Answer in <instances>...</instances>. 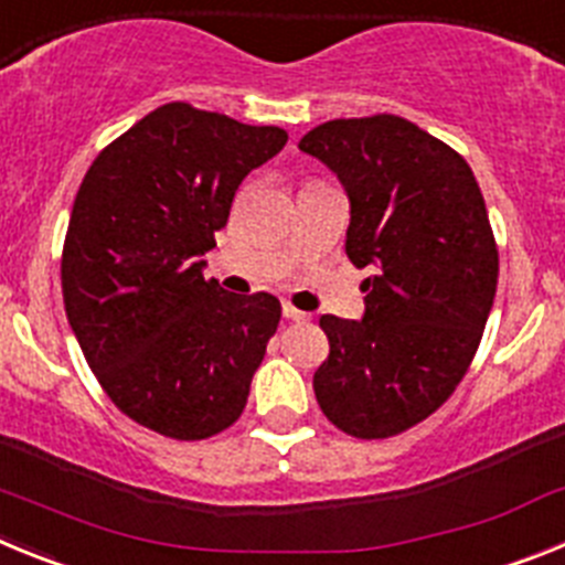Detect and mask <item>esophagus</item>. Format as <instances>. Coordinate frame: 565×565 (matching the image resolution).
<instances>
[{"instance_id": "34e87169", "label": "esophagus", "mask_w": 565, "mask_h": 565, "mask_svg": "<svg viewBox=\"0 0 565 565\" xmlns=\"http://www.w3.org/2000/svg\"><path fill=\"white\" fill-rule=\"evenodd\" d=\"M282 313H286V319H294V322H302V319H308V313L299 311V308H294L291 302H282Z\"/></svg>"}]
</instances>
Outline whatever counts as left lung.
<instances>
[{
    "label": "left lung",
    "mask_w": 565,
    "mask_h": 565,
    "mask_svg": "<svg viewBox=\"0 0 565 565\" xmlns=\"http://www.w3.org/2000/svg\"><path fill=\"white\" fill-rule=\"evenodd\" d=\"M299 149L342 181L344 252L373 268L362 319H319L331 353L313 393L348 436H398L452 396L481 344L498 288L487 203L461 154L398 115L319 124Z\"/></svg>",
    "instance_id": "8db88e82"
}]
</instances>
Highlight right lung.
I'll return each mask as SVG.
<instances>
[{
    "instance_id": "add662e5",
    "label": "right lung",
    "mask_w": 565,
    "mask_h": 565,
    "mask_svg": "<svg viewBox=\"0 0 565 565\" xmlns=\"http://www.w3.org/2000/svg\"><path fill=\"white\" fill-rule=\"evenodd\" d=\"M279 127L172 102L98 152L62 248L70 328L109 402L147 430L203 441L232 427L279 326V299L203 277L214 232Z\"/></svg>"
}]
</instances>
